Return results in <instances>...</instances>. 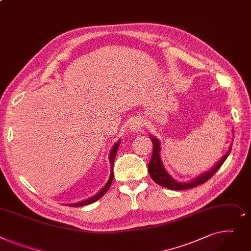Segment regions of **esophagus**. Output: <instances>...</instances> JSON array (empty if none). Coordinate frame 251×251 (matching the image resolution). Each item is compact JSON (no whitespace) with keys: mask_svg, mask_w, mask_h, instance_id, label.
I'll list each match as a JSON object with an SVG mask.
<instances>
[{"mask_svg":"<svg viewBox=\"0 0 251 251\" xmlns=\"http://www.w3.org/2000/svg\"><path fill=\"white\" fill-rule=\"evenodd\" d=\"M143 128V122L140 119H135L132 120L131 123L129 124V127L128 129L132 132H136V131H141Z\"/></svg>","mask_w":251,"mask_h":251,"instance_id":"1","label":"esophagus"}]
</instances>
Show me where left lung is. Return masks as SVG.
I'll return each mask as SVG.
<instances>
[{
  "mask_svg": "<svg viewBox=\"0 0 251 251\" xmlns=\"http://www.w3.org/2000/svg\"><path fill=\"white\" fill-rule=\"evenodd\" d=\"M149 138L152 140V143H153V154H152L151 160L148 164V171H149L151 178L157 184H159L161 186H164L169 189H174V190H183V189L193 188L200 184L204 183L205 181H208L212 177V176L220 169V167L222 166V164L224 163L225 160L229 156V154L231 152V148H232V146H230L229 151L222 158H221V160L210 171L201 174L200 176H198L197 178H195L194 180H191L189 182H178L175 179H173L171 176L167 173V171L165 170V168L163 166V163H162L161 158H160V150H161L160 141L157 138L153 137L152 135H149Z\"/></svg>",
  "mask_w": 251,
  "mask_h": 251,
  "instance_id": "8db88e82",
  "label": "left lung"
}]
</instances>
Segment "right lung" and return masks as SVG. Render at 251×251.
Returning <instances> with one entry per match:
<instances>
[{"label": "right lung", "mask_w": 251, "mask_h": 251, "mask_svg": "<svg viewBox=\"0 0 251 251\" xmlns=\"http://www.w3.org/2000/svg\"><path fill=\"white\" fill-rule=\"evenodd\" d=\"M121 144V140L117 141L113 147L112 149L110 151V154H109V160H110V166H111V170H110V176H109V179L107 181V183L104 185V187H103L99 193H97L94 197L88 199V200H85L83 201H80V202H76V203H70L69 205H71V207H82V205H86V204H90L92 202H95L96 201H98L100 198H102L103 196L105 195V193H107V190L109 189L111 183H112V179H113V163H114V158L116 156V153H117V150H119V146Z\"/></svg>", "instance_id": "right-lung-1"}]
</instances>
